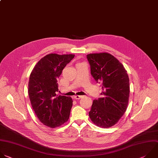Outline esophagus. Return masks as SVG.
I'll return each instance as SVG.
<instances>
[{
    "label": "esophagus",
    "instance_id": "obj_1",
    "mask_svg": "<svg viewBox=\"0 0 158 158\" xmlns=\"http://www.w3.org/2000/svg\"><path fill=\"white\" fill-rule=\"evenodd\" d=\"M81 97H82L81 95H75V96L74 97V98H75L76 100H79V99H80Z\"/></svg>",
    "mask_w": 158,
    "mask_h": 158
}]
</instances>
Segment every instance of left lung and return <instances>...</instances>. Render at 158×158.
Returning a JSON list of instances; mask_svg holds the SVG:
<instances>
[{
	"mask_svg": "<svg viewBox=\"0 0 158 158\" xmlns=\"http://www.w3.org/2000/svg\"><path fill=\"white\" fill-rule=\"evenodd\" d=\"M86 58L91 75L103 88L102 98L93 100L89 116L98 127L110 128L127 110L130 95L129 77L123 65L110 53H91Z\"/></svg>",
	"mask_w": 158,
	"mask_h": 158,
	"instance_id": "obj_1",
	"label": "left lung"
}]
</instances>
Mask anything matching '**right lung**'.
<instances>
[{"label": "right lung", "instance_id": "1", "mask_svg": "<svg viewBox=\"0 0 158 158\" xmlns=\"http://www.w3.org/2000/svg\"><path fill=\"white\" fill-rule=\"evenodd\" d=\"M75 55L48 54L41 58L31 72L28 92L32 108L39 120L50 128L67 121L72 106L70 97L58 96L57 79Z\"/></svg>", "mask_w": 158, "mask_h": 158}]
</instances>
